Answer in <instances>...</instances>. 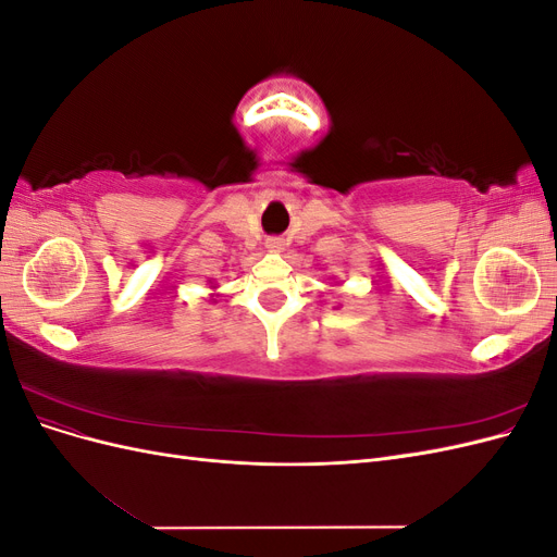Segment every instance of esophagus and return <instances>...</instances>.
I'll return each instance as SVG.
<instances>
[{
  "mask_svg": "<svg viewBox=\"0 0 557 557\" xmlns=\"http://www.w3.org/2000/svg\"><path fill=\"white\" fill-rule=\"evenodd\" d=\"M267 248H269V250H281V248H283V239L269 237V239H267Z\"/></svg>",
  "mask_w": 557,
  "mask_h": 557,
  "instance_id": "esophagus-1",
  "label": "esophagus"
}]
</instances>
